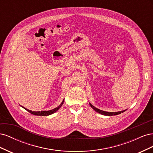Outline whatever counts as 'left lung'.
Here are the masks:
<instances>
[{
  "mask_svg": "<svg viewBox=\"0 0 153 153\" xmlns=\"http://www.w3.org/2000/svg\"><path fill=\"white\" fill-rule=\"evenodd\" d=\"M90 105L91 107L93 108L95 111H96L97 112H98L101 114L102 115H108V116H110V115H118V114H121L123 112H124L125 110H123V111H121V112H105V111H103V110H101L98 108H97L96 107H94V106L93 105H92L91 103H90Z\"/></svg>",
  "mask_w": 153,
  "mask_h": 153,
  "instance_id": "left-lung-1",
  "label": "left lung"
}]
</instances>
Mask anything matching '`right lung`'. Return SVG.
Instances as JSON below:
<instances>
[{"instance_id":"right-lung-1","label":"right lung","mask_w":153,"mask_h":153,"mask_svg":"<svg viewBox=\"0 0 153 153\" xmlns=\"http://www.w3.org/2000/svg\"><path fill=\"white\" fill-rule=\"evenodd\" d=\"M64 100L62 101V102L61 103V104L58 107L55 108H53L52 110H48V111H41V112H34V111H32V110H29L28 109H27L25 108H24L25 110H27V111H28L29 112H30V114H33V115H42V116H45V115H51L53 113H55V112H57V111L61 107V106L63 105V103H64Z\"/></svg>"}]
</instances>
